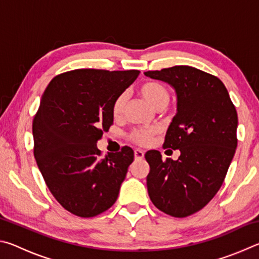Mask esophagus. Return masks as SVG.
Instances as JSON below:
<instances>
[{
    "label": "esophagus",
    "instance_id": "esophagus-1",
    "mask_svg": "<svg viewBox=\"0 0 259 259\" xmlns=\"http://www.w3.org/2000/svg\"><path fill=\"white\" fill-rule=\"evenodd\" d=\"M144 157V152L142 150H135V159L136 160H142Z\"/></svg>",
    "mask_w": 259,
    "mask_h": 259
}]
</instances>
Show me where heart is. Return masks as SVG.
Here are the masks:
<instances>
[{
	"mask_svg": "<svg viewBox=\"0 0 259 259\" xmlns=\"http://www.w3.org/2000/svg\"><path fill=\"white\" fill-rule=\"evenodd\" d=\"M138 93L146 102L155 109L164 108L170 102L169 89L163 83L159 81H146L138 88ZM126 104V95L120 94L114 99L112 104V115L113 117L122 116L124 112ZM160 133L159 126H150V128L136 129L129 135V139L138 145H147L151 143L155 135Z\"/></svg>",
	"mask_w": 259,
	"mask_h": 259,
	"instance_id": "heart-1",
	"label": "heart"
}]
</instances>
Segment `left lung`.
<instances>
[{"label":"left lung","mask_w":259,"mask_h":259,"mask_svg":"<svg viewBox=\"0 0 259 259\" xmlns=\"http://www.w3.org/2000/svg\"><path fill=\"white\" fill-rule=\"evenodd\" d=\"M177 94V114L163 146L179 150L178 160L148 151L147 191L155 207L172 217H187L209 203L221 188L238 146V114L217 76L191 66L148 71Z\"/></svg>","instance_id":"obj_1"}]
</instances>
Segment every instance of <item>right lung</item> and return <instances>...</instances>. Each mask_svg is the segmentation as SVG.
Wrapping results in <instances>:
<instances>
[{"instance_id":"right-lung-1","label":"right lung","mask_w":259,"mask_h":259,"mask_svg":"<svg viewBox=\"0 0 259 259\" xmlns=\"http://www.w3.org/2000/svg\"><path fill=\"white\" fill-rule=\"evenodd\" d=\"M74 69L50 81L33 120L34 156L51 194L73 214L95 217L115 203L133 148L104 157L97 142L113 124L112 104L139 75Z\"/></svg>"}]
</instances>
